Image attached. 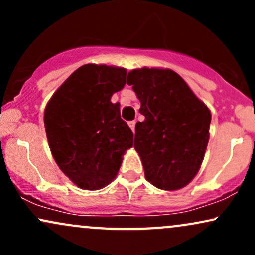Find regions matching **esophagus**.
Returning <instances> with one entry per match:
<instances>
[{"instance_id": "esophagus-1", "label": "esophagus", "mask_w": 255, "mask_h": 255, "mask_svg": "<svg viewBox=\"0 0 255 255\" xmlns=\"http://www.w3.org/2000/svg\"><path fill=\"white\" fill-rule=\"evenodd\" d=\"M135 124H136V122L135 121H134V120H133V121H129V122H128V125H129V127H130V129L131 130H135Z\"/></svg>"}]
</instances>
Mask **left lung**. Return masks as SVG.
<instances>
[{
  "label": "left lung",
  "mask_w": 255,
  "mask_h": 255,
  "mask_svg": "<svg viewBox=\"0 0 255 255\" xmlns=\"http://www.w3.org/2000/svg\"><path fill=\"white\" fill-rule=\"evenodd\" d=\"M145 116L135 125V148L145 177L154 187L177 191L198 174L210 139L211 111L176 72L137 68L128 73Z\"/></svg>",
  "instance_id": "obj_1"
}]
</instances>
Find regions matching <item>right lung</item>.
Listing matches in <instances>:
<instances>
[{"label": "right lung", "instance_id": "right-lung-1", "mask_svg": "<svg viewBox=\"0 0 255 255\" xmlns=\"http://www.w3.org/2000/svg\"><path fill=\"white\" fill-rule=\"evenodd\" d=\"M127 71L84 64L48 102L44 126L55 162L79 188L97 191L115 180L133 131L111 96L126 85Z\"/></svg>", "mask_w": 255, "mask_h": 255}]
</instances>
